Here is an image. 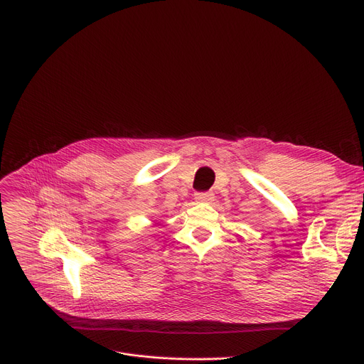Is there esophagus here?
I'll list each match as a JSON object with an SVG mask.
<instances>
[{
  "label": "esophagus",
  "mask_w": 364,
  "mask_h": 364,
  "mask_svg": "<svg viewBox=\"0 0 364 364\" xmlns=\"http://www.w3.org/2000/svg\"><path fill=\"white\" fill-rule=\"evenodd\" d=\"M195 199L199 202H211L214 199V193L213 192H196Z\"/></svg>",
  "instance_id": "obj_1"
}]
</instances>
